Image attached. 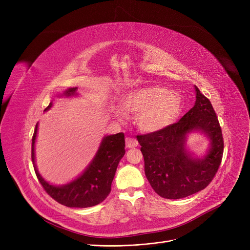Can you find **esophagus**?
I'll return each mask as SVG.
<instances>
[{
    "label": "esophagus",
    "mask_w": 250,
    "mask_h": 250,
    "mask_svg": "<svg viewBox=\"0 0 250 250\" xmlns=\"http://www.w3.org/2000/svg\"><path fill=\"white\" fill-rule=\"evenodd\" d=\"M125 145H126V148H135L138 146V141L135 138H126Z\"/></svg>",
    "instance_id": "obj_1"
}]
</instances>
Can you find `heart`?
<instances>
[{
	"mask_svg": "<svg viewBox=\"0 0 250 250\" xmlns=\"http://www.w3.org/2000/svg\"><path fill=\"white\" fill-rule=\"evenodd\" d=\"M123 107L127 113L138 114L137 123L141 129L154 133L176 120L181 110V99L164 87L149 86L128 92ZM118 117L123 120L124 112H118Z\"/></svg>",
	"mask_w": 250,
	"mask_h": 250,
	"instance_id": "heart-1",
	"label": "heart"
}]
</instances>
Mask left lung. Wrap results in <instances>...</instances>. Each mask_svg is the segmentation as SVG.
Returning a JSON list of instances; mask_svg holds the SVG:
<instances>
[{
	"label": "left lung",
	"mask_w": 250,
	"mask_h": 250,
	"mask_svg": "<svg viewBox=\"0 0 250 250\" xmlns=\"http://www.w3.org/2000/svg\"><path fill=\"white\" fill-rule=\"evenodd\" d=\"M196 99L180 120L158 132L138 135L145 161V174L152 188L164 199L177 200L206 188L215 177L224 151L222 129L212 103L194 86ZM200 130L211 141L203 160L185 149L186 136Z\"/></svg>",
	"instance_id": "1"
}]
</instances>
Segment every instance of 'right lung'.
Segmentation results:
<instances>
[{"label":"right lung","instance_id":"right-lung-1","mask_svg":"<svg viewBox=\"0 0 250 250\" xmlns=\"http://www.w3.org/2000/svg\"><path fill=\"white\" fill-rule=\"evenodd\" d=\"M76 91V87L70 88L64 91L62 96L69 97L77 95ZM51 105L52 102L49 103L44 110H48ZM37 126L38 124H36L32 137L31 159L35 174L46 193L58 203L69 208L93 207L106 199L111 190V183L117 165L125 153L124 133L104 137L94 159L92 160L85 171L68 185L56 187L49 185L37 171L34 157V144L36 140Z\"/></svg>","mask_w":250,"mask_h":250}]
</instances>
